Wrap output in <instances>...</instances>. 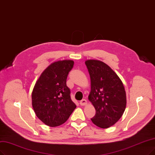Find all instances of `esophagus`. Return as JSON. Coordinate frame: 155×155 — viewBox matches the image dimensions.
Segmentation results:
<instances>
[{
	"label": "esophagus",
	"mask_w": 155,
	"mask_h": 155,
	"mask_svg": "<svg viewBox=\"0 0 155 155\" xmlns=\"http://www.w3.org/2000/svg\"><path fill=\"white\" fill-rule=\"evenodd\" d=\"M87 101L85 99H83L81 101H80V104H81V105H82V106L87 105Z\"/></svg>",
	"instance_id": "1"
}]
</instances>
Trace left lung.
Returning a JSON list of instances; mask_svg holds the SVG:
<instances>
[{
	"instance_id": "8db88e82",
	"label": "left lung",
	"mask_w": 155,
	"mask_h": 155,
	"mask_svg": "<svg viewBox=\"0 0 155 155\" xmlns=\"http://www.w3.org/2000/svg\"><path fill=\"white\" fill-rule=\"evenodd\" d=\"M91 78L88 98L95 108L92 122L101 128H109L121 117L127 105L124 85L117 74L105 63L97 60L85 61Z\"/></svg>"
}]
</instances>
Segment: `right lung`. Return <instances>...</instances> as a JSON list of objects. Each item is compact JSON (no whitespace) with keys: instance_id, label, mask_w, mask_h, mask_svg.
<instances>
[{"instance_id":"right-lung-1","label":"right lung","mask_w":155,"mask_h":155,"mask_svg":"<svg viewBox=\"0 0 155 155\" xmlns=\"http://www.w3.org/2000/svg\"><path fill=\"white\" fill-rule=\"evenodd\" d=\"M74 62H55L45 69L32 93V105L37 117L51 127L64 123L77 107L70 97L66 79Z\"/></svg>"}]
</instances>
